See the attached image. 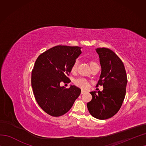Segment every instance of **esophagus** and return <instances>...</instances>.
Here are the masks:
<instances>
[{"label": "esophagus", "instance_id": "34e87169", "mask_svg": "<svg viewBox=\"0 0 146 146\" xmlns=\"http://www.w3.org/2000/svg\"><path fill=\"white\" fill-rule=\"evenodd\" d=\"M85 92H86V91H85V90H82V91H81V94H83L85 93Z\"/></svg>", "mask_w": 146, "mask_h": 146}]
</instances>
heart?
I'll return each instance as SVG.
<instances>
[{
    "label": "heart",
    "mask_w": 146,
    "mask_h": 146,
    "mask_svg": "<svg viewBox=\"0 0 146 146\" xmlns=\"http://www.w3.org/2000/svg\"><path fill=\"white\" fill-rule=\"evenodd\" d=\"M78 61L77 60L74 62L72 64V66L71 67V71L72 72H76L77 71V67H78ZM97 64L94 61H91L90 62V66ZM75 84L79 87L82 88H87L88 87V82L87 80H85L83 78H78L77 80H75L74 82Z\"/></svg>",
    "instance_id": "1"
}]
</instances>
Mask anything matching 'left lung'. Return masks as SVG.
Masks as SVG:
<instances>
[{
  "instance_id": "1",
  "label": "left lung",
  "mask_w": 146,
  "mask_h": 146,
  "mask_svg": "<svg viewBox=\"0 0 146 146\" xmlns=\"http://www.w3.org/2000/svg\"><path fill=\"white\" fill-rule=\"evenodd\" d=\"M99 56L101 74L97 86L103 91L90 92L92 100L87 104L90 113L96 119L104 120L113 117L121 107L125 98L127 78L122 61L107 48L96 49Z\"/></svg>"
}]
</instances>
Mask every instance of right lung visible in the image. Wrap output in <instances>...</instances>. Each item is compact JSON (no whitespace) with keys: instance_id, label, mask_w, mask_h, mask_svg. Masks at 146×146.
Listing matches in <instances>:
<instances>
[{"instance_id":"add662e5","label":"right lung","mask_w":146,"mask_h":146,"mask_svg":"<svg viewBox=\"0 0 146 146\" xmlns=\"http://www.w3.org/2000/svg\"><path fill=\"white\" fill-rule=\"evenodd\" d=\"M82 47L57 46L39 55L32 72V86L37 103L44 111L54 117L62 116L71 108L81 90L69 88L60 83H69L72 64L81 54Z\"/></svg>"}]
</instances>
